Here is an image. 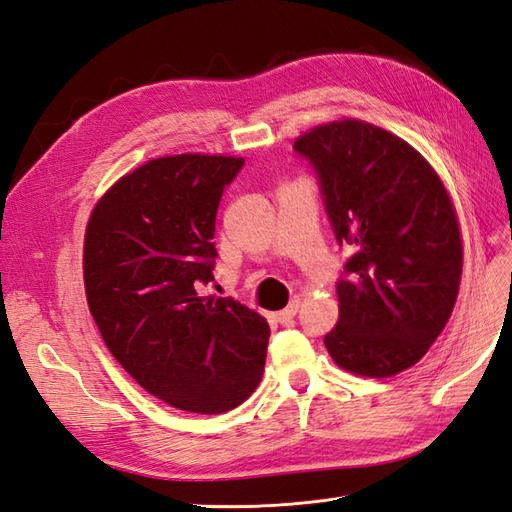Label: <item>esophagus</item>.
<instances>
[{
	"label": "esophagus",
	"mask_w": 512,
	"mask_h": 512,
	"mask_svg": "<svg viewBox=\"0 0 512 512\" xmlns=\"http://www.w3.org/2000/svg\"><path fill=\"white\" fill-rule=\"evenodd\" d=\"M297 312H299V299H292V301L282 309V312L275 314V320L286 324V322H290L294 316H297Z\"/></svg>",
	"instance_id": "obj_1"
}]
</instances>
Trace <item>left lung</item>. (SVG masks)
<instances>
[{
    "label": "left lung",
    "instance_id": "left-lung-1",
    "mask_svg": "<svg viewBox=\"0 0 512 512\" xmlns=\"http://www.w3.org/2000/svg\"><path fill=\"white\" fill-rule=\"evenodd\" d=\"M292 149L314 168L335 241L350 250L324 346L352 374H399L427 354L457 301L451 198L421 153L365 121L327 123Z\"/></svg>",
    "mask_w": 512,
    "mask_h": 512
}]
</instances>
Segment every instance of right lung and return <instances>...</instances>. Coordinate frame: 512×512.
I'll list each match as a JSON object with an SVG mask.
<instances>
[{"label": "right lung", "instance_id": "add662e5", "mask_svg": "<svg viewBox=\"0 0 512 512\" xmlns=\"http://www.w3.org/2000/svg\"><path fill=\"white\" fill-rule=\"evenodd\" d=\"M241 158H158L121 177L85 232V292L106 348L147 393L185 412L222 414L265 371L269 324L207 294L215 215Z\"/></svg>", "mask_w": 512, "mask_h": 512}]
</instances>
